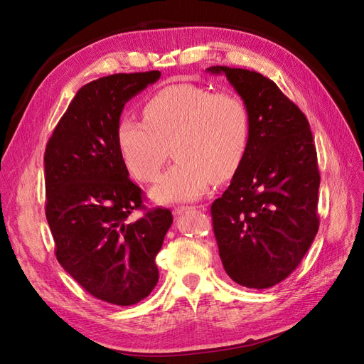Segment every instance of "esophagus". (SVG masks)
Listing matches in <instances>:
<instances>
[{"label":"esophagus","instance_id":"obj_1","mask_svg":"<svg viewBox=\"0 0 364 364\" xmlns=\"http://www.w3.org/2000/svg\"><path fill=\"white\" fill-rule=\"evenodd\" d=\"M193 208L205 209L203 205H199V206H176V208L173 209V214H174V215H181V214H183L185 211H188V209H193Z\"/></svg>","mask_w":364,"mask_h":364}]
</instances>
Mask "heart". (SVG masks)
<instances>
[{
  "mask_svg": "<svg viewBox=\"0 0 364 364\" xmlns=\"http://www.w3.org/2000/svg\"><path fill=\"white\" fill-rule=\"evenodd\" d=\"M250 138L246 103L234 92H213L196 83L162 87L144 105V121L123 117L117 147L127 170L142 182L156 181L168 156L178 159L153 186L158 203L199 199L213 183L229 179Z\"/></svg>",
  "mask_w": 364,
  "mask_h": 364,
  "instance_id": "1",
  "label": "heart"
}]
</instances>
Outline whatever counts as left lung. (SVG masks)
<instances>
[{
  "label": "left lung",
  "mask_w": 364,
  "mask_h": 364,
  "mask_svg": "<svg viewBox=\"0 0 364 364\" xmlns=\"http://www.w3.org/2000/svg\"><path fill=\"white\" fill-rule=\"evenodd\" d=\"M225 74L247 106V151L230 185L211 206L218 255L230 279L269 289L299 266L318 229L321 174L306 117L259 73Z\"/></svg>",
  "instance_id": "left-lung-1"
}]
</instances>
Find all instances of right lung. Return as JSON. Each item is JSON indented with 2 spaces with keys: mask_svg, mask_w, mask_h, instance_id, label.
Masks as SVG:
<instances>
[{
  "mask_svg": "<svg viewBox=\"0 0 364 364\" xmlns=\"http://www.w3.org/2000/svg\"><path fill=\"white\" fill-rule=\"evenodd\" d=\"M161 77L159 71L112 74L77 91L43 155L46 215L60 266L94 297L129 306L159 279L156 255L173 223L167 208H144L117 147L124 105Z\"/></svg>",
  "mask_w": 364,
  "mask_h": 364,
  "instance_id": "obj_1",
  "label": "right lung"
}]
</instances>
